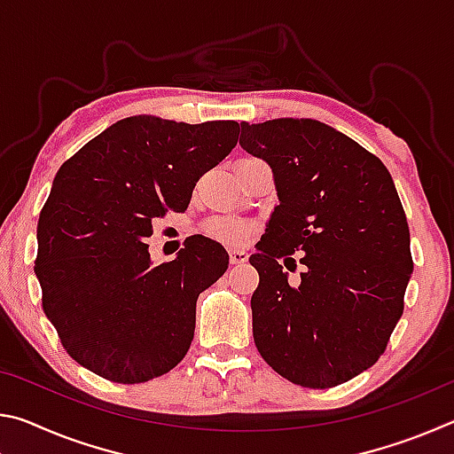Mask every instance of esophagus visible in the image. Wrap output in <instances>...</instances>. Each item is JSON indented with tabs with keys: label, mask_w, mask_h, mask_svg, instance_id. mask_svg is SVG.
<instances>
[{
	"label": "esophagus",
	"mask_w": 454,
	"mask_h": 454,
	"mask_svg": "<svg viewBox=\"0 0 454 454\" xmlns=\"http://www.w3.org/2000/svg\"><path fill=\"white\" fill-rule=\"evenodd\" d=\"M246 260H248V252H244V250H230V264H234V266H238V264H244Z\"/></svg>",
	"instance_id": "esophagus-1"
}]
</instances>
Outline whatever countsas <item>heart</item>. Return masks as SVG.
<instances>
[{
  "mask_svg": "<svg viewBox=\"0 0 454 454\" xmlns=\"http://www.w3.org/2000/svg\"><path fill=\"white\" fill-rule=\"evenodd\" d=\"M206 234L226 244H240L246 240V236L250 234V226L240 218L222 216L212 218L208 224H206Z\"/></svg>",
  "mask_w": 454,
  "mask_h": 454,
  "instance_id": "b5f03b06",
  "label": "heart"
}]
</instances>
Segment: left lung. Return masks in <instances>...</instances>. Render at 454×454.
I'll return each mask as SVG.
<instances>
[{
  "label": "left lung",
  "mask_w": 454,
  "mask_h": 454,
  "mask_svg": "<svg viewBox=\"0 0 454 454\" xmlns=\"http://www.w3.org/2000/svg\"><path fill=\"white\" fill-rule=\"evenodd\" d=\"M240 145L274 176V206L250 264L252 334L284 379L330 388L371 368L404 309L411 234L395 182L379 158L309 118L240 121ZM305 256L298 287L278 262Z\"/></svg>",
  "instance_id": "left-lung-1"
}]
</instances>
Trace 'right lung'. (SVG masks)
Here are the masks:
<instances>
[{"label":"right lung","instance_id":"right-lung-1","mask_svg":"<svg viewBox=\"0 0 454 454\" xmlns=\"http://www.w3.org/2000/svg\"><path fill=\"white\" fill-rule=\"evenodd\" d=\"M238 132L232 120L132 116L59 168L37 222L35 276L45 317L75 363L136 384L186 356L196 301L226 272L228 252L198 234L156 266L148 238L168 208H188L200 176L232 152Z\"/></svg>","mask_w":454,"mask_h":454}]
</instances>
